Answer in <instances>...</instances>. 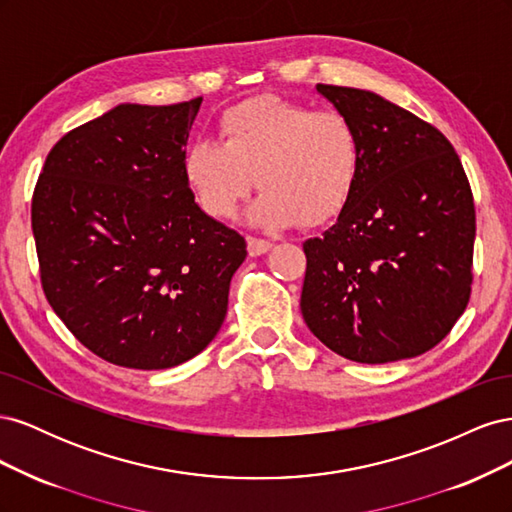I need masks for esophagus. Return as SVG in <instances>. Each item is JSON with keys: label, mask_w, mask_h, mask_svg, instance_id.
<instances>
[{"label": "esophagus", "mask_w": 512, "mask_h": 512, "mask_svg": "<svg viewBox=\"0 0 512 512\" xmlns=\"http://www.w3.org/2000/svg\"><path fill=\"white\" fill-rule=\"evenodd\" d=\"M271 241L267 239H260V237H247V252H250V256H260L271 250Z\"/></svg>", "instance_id": "esophagus-1"}]
</instances>
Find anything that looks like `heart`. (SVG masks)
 <instances>
[{"label": "heart", "instance_id": "b5f03b06", "mask_svg": "<svg viewBox=\"0 0 512 512\" xmlns=\"http://www.w3.org/2000/svg\"><path fill=\"white\" fill-rule=\"evenodd\" d=\"M220 141H196L183 173L213 218H232L254 181L262 188L252 220L284 228L322 224L342 213L359 181L363 143L342 111L258 96L226 108Z\"/></svg>", "mask_w": 512, "mask_h": 512}]
</instances>
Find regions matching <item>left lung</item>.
I'll list each match as a JSON object with an SVG mask.
<instances>
[{"mask_svg":"<svg viewBox=\"0 0 512 512\" xmlns=\"http://www.w3.org/2000/svg\"><path fill=\"white\" fill-rule=\"evenodd\" d=\"M316 89L356 123L363 162L337 222L303 243V320L344 359H412L438 346L470 301V181L448 138L406 108L363 89Z\"/></svg>","mask_w":512,"mask_h":512,"instance_id":"left-lung-1","label":"left lung"}]
</instances>
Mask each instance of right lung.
Instances as JSON below:
<instances>
[{"mask_svg":"<svg viewBox=\"0 0 512 512\" xmlns=\"http://www.w3.org/2000/svg\"><path fill=\"white\" fill-rule=\"evenodd\" d=\"M200 102L115 106L59 138L34 188L44 297L87 350L119 367L166 369L205 350L247 256L185 181Z\"/></svg>","mask_w":512,"mask_h":512,"instance_id":"add662e5","label":"right lung"}]
</instances>
